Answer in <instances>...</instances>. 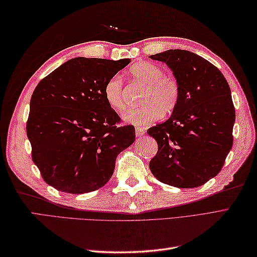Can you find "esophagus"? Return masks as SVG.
Wrapping results in <instances>:
<instances>
[{"mask_svg":"<svg viewBox=\"0 0 257 257\" xmlns=\"http://www.w3.org/2000/svg\"><path fill=\"white\" fill-rule=\"evenodd\" d=\"M145 133L146 132L143 127H136V136H137V137H143Z\"/></svg>","mask_w":257,"mask_h":257,"instance_id":"obj_1","label":"esophagus"}]
</instances>
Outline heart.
<instances>
[{"label":"heart","instance_id":"b5f03b06","mask_svg":"<svg viewBox=\"0 0 257 257\" xmlns=\"http://www.w3.org/2000/svg\"><path fill=\"white\" fill-rule=\"evenodd\" d=\"M134 80L146 85L139 107L129 108L122 113L125 122L134 124H149L159 120L162 114L173 112L180 98V86L165 69L150 62L137 63L129 69ZM103 97L110 108L122 111L125 107V91L121 78L112 76L103 86Z\"/></svg>","mask_w":257,"mask_h":257}]
</instances>
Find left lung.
<instances>
[{"label":"left lung","mask_w":257,"mask_h":257,"mask_svg":"<svg viewBox=\"0 0 257 257\" xmlns=\"http://www.w3.org/2000/svg\"><path fill=\"white\" fill-rule=\"evenodd\" d=\"M150 58L166 63L180 86L171 117L147 130L158 144L150 170L166 184L200 187L221 171L233 146L230 86L219 68L189 51L169 50Z\"/></svg>","instance_id":"left-lung-1"}]
</instances>
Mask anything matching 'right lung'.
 Instances as JSON below:
<instances>
[{
	"label": "right lung",
	"instance_id": "right-lung-1",
	"mask_svg": "<svg viewBox=\"0 0 257 257\" xmlns=\"http://www.w3.org/2000/svg\"><path fill=\"white\" fill-rule=\"evenodd\" d=\"M129 63L76 57L38 83L26 133L32 159L47 184L80 194L111 178L117 156L136 135L133 124L118 125L120 117L103 97V86Z\"/></svg>",
	"mask_w": 257,
	"mask_h": 257
}]
</instances>
